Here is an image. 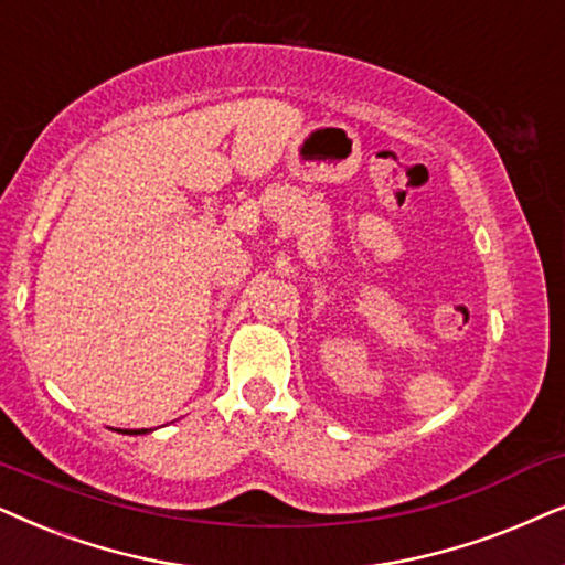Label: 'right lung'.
I'll return each instance as SVG.
<instances>
[{"mask_svg": "<svg viewBox=\"0 0 565 565\" xmlns=\"http://www.w3.org/2000/svg\"><path fill=\"white\" fill-rule=\"evenodd\" d=\"M126 434H147V428H139V431H126Z\"/></svg>", "mask_w": 565, "mask_h": 565, "instance_id": "right-lung-1", "label": "right lung"}]
</instances>
